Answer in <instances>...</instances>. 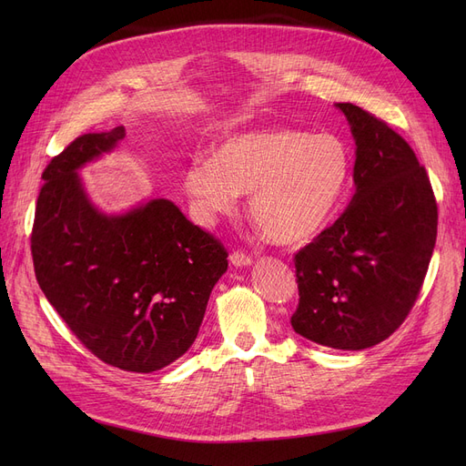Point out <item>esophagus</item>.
<instances>
[{"instance_id":"obj_1","label":"esophagus","mask_w":466,"mask_h":466,"mask_svg":"<svg viewBox=\"0 0 466 466\" xmlns=\"http://www.w3.org/2000/svg\"><path fill=\"white\" fill-rule=\"evenodd\" d=\"M251 262H253V258H251L249 255H246V253H241V251H234V253L230 255V264L236 266V268L251 266Z\"/></svg>"}]
</instances>
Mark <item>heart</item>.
<instances>
[{
    "mask_svg": "<svg viewBox=\"0 0 466 466\" xmlns=\"http://www.w3.org/2000/svg\"><path fill=\"white\" fill-rule=\"evenodd\" d=\"M351 155L334 134L290 128L241 132L218 141L213 157L194 158L183 174L192 209L209 225L249 194V215L279 246L319 234L348 187Z\"/></svg>",
    "mask_w": 466,
    "mask_h": 466,
    "instance_id": "heart-1",
    "label": "heart"
}]
</instances>
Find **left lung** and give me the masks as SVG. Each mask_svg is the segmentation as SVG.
<instances>
[{
	"label": "left lung",
	"instance_id": "obj_1",
	"mask_svg": "<svg viewBox=\"0 0 466 466\" xmlns=\"http://www.w3.org/2000/svg\"><path fill=\"white\" fill-rule=\"evenodd\" d=\"M355 139V194L336 223L295 257L297 334L359 351L393 334L410 313L436 243L438 208L411 147L387 122L336 104Z\"/></svg>",
	"mask_w": 466,
	"mask_h": 466
}]
</instances>
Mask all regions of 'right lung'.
<instances>
[{
    "instance_id": "right-lung-1",
    "label": "right lung",
    "mask_w": 466,
    "mask_h": 466,
    "mask_svg": "<svg viewBox=\"0 0 466 466\" xmlns=\"http://www.w3.org/2000/svg\"><path fill=\"white\" fill-rule=\"evenodd\" d=\"M125 127L85 134L43 171L32 230L35 278L86 350L149 374L188 351L228 253L166 198L97 209L79 169L111 153Z\"/></svg>"
}]
</instances>
